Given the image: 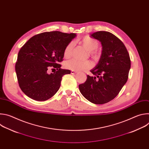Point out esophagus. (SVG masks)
Masks as SVG:
<instances>
[{
    "label": "esophagus",
    "mask_w": 149,
    "mask_h": 149,
    "mask_svg": "<svg viewBox=\"0 0 149 149\" xmlns=\"http://www.w3.org/2000/svg\"><path fill=\"white\" fill-rule=\"evenodd\" d=\"M71 73L72 74H76L77 72L75 71H71Z\"/></svg>",
    "instance_id": "34e87169"
}]
</instances>
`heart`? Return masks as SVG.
<instances>
[{
    "instance_id": "b5f03b06",
    "label": "heart",
    "mask_w": 149,
    "mask_h": 149,
    "mask_svg": "<svg viewBox=\"0 0 149 149\" xmlns=\"http://www.w3.org/2000/svg\"><path fill=\"white\" fill-rule=\"evenodd\" d=\"M83 47L90 51L91 55L95 59H98L100 56V53L97 51L99 42L97 40L89 36H85L78 40ZM73 43L70 42L67 45L63 52V55L65 58H69L71 55V51L73 48ZM93 67V63L90 61H79L75 59H72L65 63V67L67 69L72 71H82L87 69H90Z\"/></svg>"
}]
</instances>
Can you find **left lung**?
Returning a JSON list of instances; mask_svg holds the SVG:
<instances>
[{"label": "left lung", "mask_w": 149, "mask_h": 149, "mask_svg": "<svg viewBox=\"0 0 149 149\" xmlns=\"http://www.w3.org/2000/svg\"><path fill=\"white\" fill-rule=\"evenodd\" d=\"M102 45V54L98 64L87 75L86 81L79 85L82 95L95 104L113 100L128 79L131 67L129 54L123 42L113 33L98 31L91 35Z\"/></svg>", "instance_id": "obj_1"}]
</instances>
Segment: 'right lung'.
Segmentation results:
<instances>
[{
  "instance_id": "1",
  "label": "right lung",
  "mask_w": 149,
  "mask_h": 149,
  "mask_svg": "<svg viewBox=\"0 0 149 149\" xmlns=\"http://www.w3.org/2000/svg\"><path fill=\"white\" fill-rule=\"evenodd\" d=\"M75 33L59 31L43 32L32 36L20 48L15 64L19 86L25 95L36 101H46L58 91L63 75L69 70L61 69L67 45ZM53 66L57 71L48 74Z\"/></svg>"
}]
</instances>
